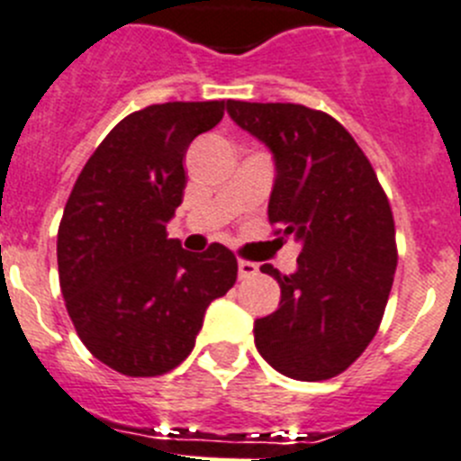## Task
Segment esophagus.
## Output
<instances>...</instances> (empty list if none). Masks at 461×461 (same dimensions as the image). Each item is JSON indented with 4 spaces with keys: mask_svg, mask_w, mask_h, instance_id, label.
<instances>
[{
    "mask_svg": "<svg viewBox=\"0 0 461 461\" xmlns=\"http://www.w3.org/2000/svg\"><path fill=\"white\" fill-rule=\"evenodd\" d=\"M257 273H259V266H257L255 261L239 259V277L240 279H250V277H255Z\"/></svg>",
    "mask_w": 461,
    "mask_h": 461,
    "instance_id": "34e87169",
    "label": "esophagus"
}]
</instances>
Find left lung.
Returning a JSON list of instances; mask_svg holds the SVG:
<instances>
[{
	"instance_id": "1",
	"label": "left lung",
	"mask_w": 461,
	"mask_h": 461,
	"mask_svg": "<svg viewBox=\"0 0 461 461\" xmlns=\"http://www.w3.org/2000/svg\"><path fill=\"white\" fill-rule=\"evenodd\" d=\"M230 118L273 152L268 221L303 243L282 298L255 321L259 355L282 375L330 380L366 350L384 316L398 250L391 206L341 122L303 104L227 102Z\"/></svg>"
}]
</instances>
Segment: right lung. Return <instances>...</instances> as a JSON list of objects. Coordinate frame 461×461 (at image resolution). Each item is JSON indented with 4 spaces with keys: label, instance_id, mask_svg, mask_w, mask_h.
Wrapping results in <instances>:
<instances>
[{
    "label": "right lung",
    "instance_id": "right-lung-1",
    "mask_svg": "<svg viewBox=\"0 0 461 461\" xmlns=\"http://www.w3.org/2000/svg\"><path fill=\"white\" fill-rule=\"evenodd\" d=\"M225 102H166L133 111L86 161L59 225V282L93 357L129 377L179 366L204 312L234 286L225 245L184 250L166 225L186 188L184 157L216 127Z\"/></svg>",
    "mask_w": 461,
    "mask_h": 461
}]
</instances>
